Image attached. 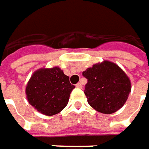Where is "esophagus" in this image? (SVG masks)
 Wrapping results in <instances>:
<instances>
[{
	"label": "esophagus",
	"mask_w": 149,
	"mask_h": 149,
	"mask_svg": "<svg viewBox=\"0 0 149 149\" xmlns=\"http://www.w3.org/2000/svg\"><path fill=\"white\" fill-rule=\"evenodd\" d=\"M76 86L77 88H82V84L81 82H78L77 85H76Z\"/></svg>",
	"instance_id": "obj_1"
}]
</instances>
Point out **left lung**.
Here are the masks:
<instances>
[{"mask_svg": "<svg viewBox=\"0 0 149 149\" xmlns=\"http://www.w3.org/2000/svg\"><path fill=\"white\" fill-rule=\"evenodd\" d=\"M82 75L87 79L84 92L93 109L111 114L124 105L131 90L130 81L117 64L104 61L87 68Z\"/></svg>", "mask_w": 149, "mask_h": 149, "instance_id": "8db88e82", "label": "left lung"}]
</instances>
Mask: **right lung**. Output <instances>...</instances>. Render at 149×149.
<instances>
[{"instance_id":"1","label":"right lung","mask_w":149,"mask_h":149,"mask_svg":"<svg viewBox=\"0 0 149 149\" xmlns=\"http://www.w3.org/2000/svg\"><path fill=\"white\" fill-rule=\"evenodd\" d=\"M75 88L58 67L36 71L29 80L26 94L29 104L44 115L52 116L67 106Z\"/></svg>"}]
</instances>
